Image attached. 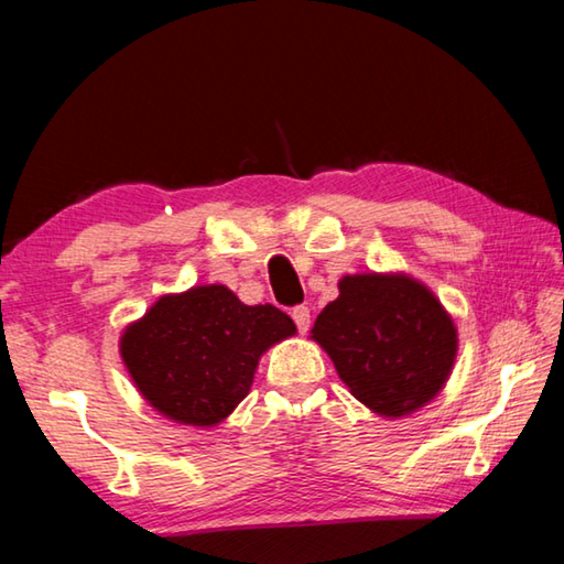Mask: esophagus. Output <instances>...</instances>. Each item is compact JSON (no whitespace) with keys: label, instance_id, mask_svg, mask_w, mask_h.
Instances as JSON below:
<instances>
[{"label":"esophagus","instance_id":"obj_1","mask_svg":"<svg viewBox=\"0 0 564 564\" xmlns=\"http://www.w3.org/2000/svg\"><path fill=\"white\" fill-rule=\"evenodd\" d=\"M293 321H295V326H299V330L301 333H305L311 328V311L305 308V305H299V308H293Z\"/></svg>","mask_w":564,"mask_h":564}]
</instances>
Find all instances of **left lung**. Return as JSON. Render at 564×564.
Wrapping results in <instances>:
<instances>
[{
	"label": "left lung",
	"mask_w": 564,
	"mask_h": 564,
	"mask_svg": "<svg viewBox=\"0 0 564 564\" xmlns=\"http://www.w3.org/2000/svg\"><path fill=\"white\" fill-rule=\"evenodd\" d=\"M311 340L328 352L350 395L388 420L413 415L443 393L460 346L441 299L403 271L343 275Z\"/></svg>",
	"instance_id": "1"
}]
</instances>
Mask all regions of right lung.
<instances>
[{
	"label": "right lung",
	"mask_w": 564,
	"mask_h": 564,
	"mask_svg": "<svg viewBox=\"0 0 564 564\" xmlns=\"http://www.w3.org/2000/svg\"><path fill=\"white\" fill-rule=\"evenodd\" d=\"M295 336L275 305H246L224 283L164 293L119 336L139 395L171 423L221 425L253 386L261 356Z\"/></svg>",
	"instance_id": "obj_1"
}]
</instances>
